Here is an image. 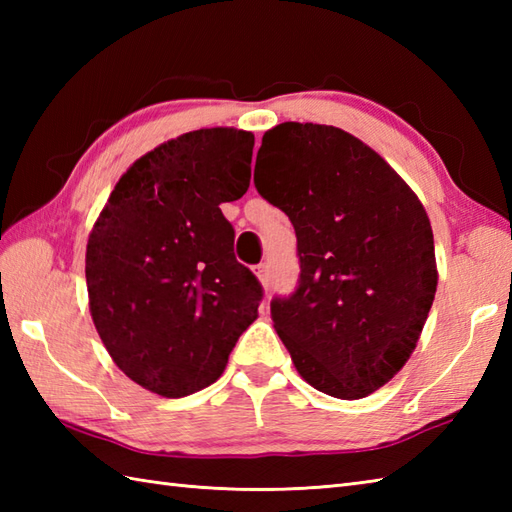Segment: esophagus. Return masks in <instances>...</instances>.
Returning <instances> with one entry per match:
<instances>
[{
    "label": "esophagus",
    "instance_id": "34e87169",
    "mask_svg": "<svg viewBox=\"0 0 512 512\" xmlns=\"http://www.w3.org/2000/svg\"><path fill=\"white\" fill-rule=\"evenodd\" d=\"M255 275H257V279H259V281H262V286H268L270 273H268V266H266V264H259V266H255Z\"/></svg>",
    "mask_w": 512,
    "mask_h": 512
}]
</instances>
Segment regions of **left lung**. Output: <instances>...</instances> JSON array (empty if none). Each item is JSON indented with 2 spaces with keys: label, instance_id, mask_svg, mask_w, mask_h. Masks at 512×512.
I'll list each match as a JSON object with an SVG mask.
<instances>
[{
  "label": "left lung",
  "instance_id": "1",
  "mask_svg": "<svg viewBox=\"0 0 512 512\" xmlns=\"http://www.w3.org/2000/svg\"><path fill=\"white\" fill-rule=\"evenodd\" d=\"M255 187L297 233L299 288L270 303L297 372L334 398L374 394L409 361L436 297L418 195L363 140L314 123L268 129Z\"/></svg>",
  "mask_w": 512,
  "mask_h": 512
}]
</instances>
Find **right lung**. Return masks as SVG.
Returning <instances> with one entry per match:
<instances>
[{"label": "right lung", "instance_id": "add662e5", "mask_svg": "<svg viewBox=\"0 0 512 512\" xmlns=\"http://www.w3.org/2000/svg\"><path fill=\"white\" fill-rule=\"evenodd\" d=\"M253 147L235 127L171 138L123 173L92 226L94 328L118 369L158 396L215 383L257 319L262 286L235 259L220 209L246 193Z\"/></svg>", "mask_w": 512, "mask_h": 512}]
</instances>
